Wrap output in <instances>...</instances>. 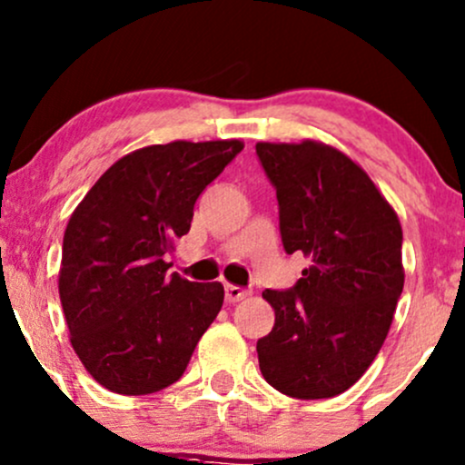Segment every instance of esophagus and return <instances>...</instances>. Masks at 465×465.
<instances>
[{
  "label": "esophagus",
  "mask_w": 465,
  "mask_h": 465,
  "mask_svg": "<svg viewBox=\"0 0 465 465\" xmlns=\"http://www.w3.org/2000/svg\"><path fill=\"white\" fill-rule=\"evenodd\" d=\"M247 293H249L247 289L236 287V284H227V287H224V298H227V302H229V304L241 302L242 298H247Z\"/></svg>",
  "instance_id": "obj_1"
}]
</instances>
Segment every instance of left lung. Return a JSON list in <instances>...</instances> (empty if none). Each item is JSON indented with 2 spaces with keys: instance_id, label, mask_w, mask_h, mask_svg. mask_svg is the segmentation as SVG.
I'll use <instances>...</instances> for the list:
<instances>
[{
  "instance_id": "8db88e82",
  "label": "left lung",
  "mask_w": 465,
  "mask_h": 465,
  "mask_svg": "<svg viewBox=\"0 0 465 465\" xmlns=\"http://www.w3.org/2000/svg\"><path fill=\"white\" fill-rule=\"evenodd\" d=\"M275 187L284 252L311 267L287 291L267 289L272 333L258 340L262 377L295 400L355 384L389 335L404 289L401 224L349 156L318 141L256 143Z\"/></svg>"
}]
</instances>
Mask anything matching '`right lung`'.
I'll return each instance as SVG.
<instances>
[{"label": "right lung", "instance_id": "1", "mask_svg": "<svg viewBox=\"0 0 465 465\" xmlns=\"http://www.w3.org/2000/svg\"><path fill=\"white\" fill-rule=\"evenodd\" d=\"M241 141H174L114 163L70 216L59 298L85 371L119 395L181 380L223 307L221 282L167 273L203 190L241 154Z\"/></svg>", "mask_w": 465, "mask_h": 465}]
</instances>
